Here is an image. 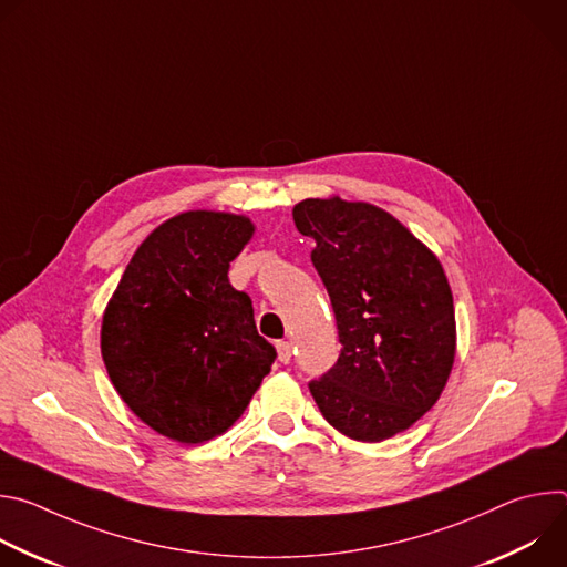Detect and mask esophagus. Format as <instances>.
Returning <instances> with one entry per match:
<instances>
[{
	"mask_svg": "<svg viewBox=\"0 0 567 567\" xmlns=\"http://www.w3.org/2000/svg\"><path fill=\"white\" fill-rule=\"evenodd\" d=\"M276 350H278V361H280V363H289V361H291V343L280 341V343L276 346Z\"/></svg>",
	"mask_w": 567,
	"mask_h": 567,
	"instance_id": "1",
	"label": "esophagus"
}]
</instances>
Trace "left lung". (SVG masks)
Wrapping results in <instances>:
<instances>
[{"label":"left lung","instance_id":"left-lung-1","mask_svg":"<svg viewBox=\"0 0 567 567\" xmlns=\"http://www.w3.org/2000/svg\"><path fill=\"white\" fill-rule=\"evenodd\" d=\"M293 224L339 328L334 368L309 383L339 433L383 442L409 431L444 392L457 350L455 307L440 258L388 210L339 195L302 199Z\"/></svg>","mask_w":567,"mask_h":567}]
</instances>
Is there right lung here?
I'll use <instances>...</instances> for the list:
<instances>
[{"label": "right lung", "mask_w": 567, "mask_h": 567, "mask_svg": "<svg viewBox=\"0 0 567 567\" xmlns=\"http://www.w3.org/2000/svg\"><path fill=\"white\" fill-rule=\"evenodd\" d=\"M256 233L247 215L186 210L134 251L101 326V354L127 409L182 444L226 433L269 374L276 350L228 267Z\"/></svg>", "instance_id": "obj_1"}]
</instances>
